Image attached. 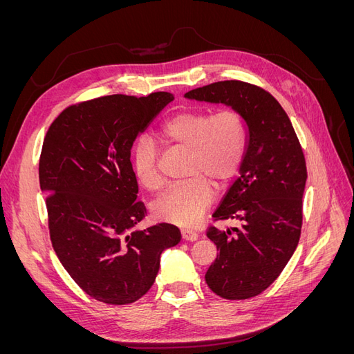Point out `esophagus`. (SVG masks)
<instances>
[{
  "instance_id": "esophagus-1",
  "label": "esophagus",
  "mask_w": 354,
  "mask_h": 354,
  "mask_svg": "<svg viewBox=\"0 0 354 354\" xmlns=\"http://www.w3.org/2000/svg\"><path fill=\"white\" fill-rule=\"evenodd\" d=\"M181 238H183V241H190L194 242L198 239V233L194 232V230H189V229H183L181 230Z\"/></svg>"
}]
</instances>
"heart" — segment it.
<instances>
[{
	"label": "heart",
	"instance_id": "obj_1",
	"mask_svg": "<svg viewBox=\"0 0 354 354\" xmlns=\"http://www.w3.org/2000/svg\"><path fill=\"white\" fill-rule=\"evenodd\" d=\"M162 142L187 152L183 183L171 187L153 203L160 221L194 226L214 199L217 187H226L238 174L246 151V125L234 109L178 112L160 128ZM133 171L145 189L156 192L164 185L159 155L151 138L143 137L134 146Z\"/></svg>",
	"mask_w": 354,
	"mask_h": 354
}]
</instances>
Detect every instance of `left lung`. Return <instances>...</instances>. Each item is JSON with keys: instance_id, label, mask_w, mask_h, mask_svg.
Segmentation results:
<instances>
[{"instance_id": "8db88e82", "label": "left lung", "mask_w": 354, "mask_h": 354, "mask_svg": "<svg viewBox=\"0 0 354 354\" xmlns=\"http://www.w3.org/2000/svg\"><path fill=\"white\" fill-rule=\"evenodd\" d=\"M185 97L230 106L248 127L241 176L212 214L214 220L239 221V227H208L218 255L205 281L221 298L255 297L282 273L301 234L307 180L301 145L279 102L257 85L220 81Z\"/></svg>"}]
</instances>
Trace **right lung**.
I'll list each match as a JSON object with an SVG mask.
<instances>
[{"instance_id": "obj_1", "label": "right lung", "mask_w": 354, "mask_h": 354, "mask_svg": "<svg viewBox=\"0 0 354 354\" xmlns=\"http://www.w3.org/2000/svg\"><path fill=\"white\" fill-rule=\"evenodd\" d=\"M173 100L158 91L81 102L63 111L44 137L39 186L53 248L97 301L121 306L142 298L155 282L160 254L181 239L168 223L136 229L146 207L137 202L130 160L137 136Z\"/></svg>"}]
</instances>
